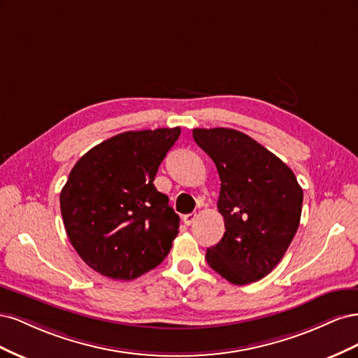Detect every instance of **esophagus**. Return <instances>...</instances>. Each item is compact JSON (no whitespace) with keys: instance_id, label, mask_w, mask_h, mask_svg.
Segmentation results:
<instances>
[{"instance_id":"obj_1","label":"esophagus","mask_w":358,"mask_h":358,"mask_svg":"<svg viewBox=\"0 0 358 358\" xmlns=\"http://www.w3.org/2000/svg\"><path fill=\"white\" fill-rule=\"evenodd\" d=\"M196 218H197V213L192 212V213H188L183 216V222H185V225H191L194 221H196Z\"/></svg>"}]
</instances>
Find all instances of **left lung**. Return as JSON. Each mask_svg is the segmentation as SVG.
I'll return each mask as SVG.
<instances>
[{"label": "left lung", "instance_id": "obj_1", "mask_svg": "<svg viewBox=\"0 0 358 358\" xmlns=\"http://www.w3.org/2000/svg\"><path fill=\"white\" fill-rule=\"evenodd\" d=\"M192 137L221 179L225 233L208 248V264L234 285L255 282L272 272L294 239L303 189L284 161L237 129L194 128Z\"/></svg>", "mask_w": 358, "mask_h": 358}]
</instances>
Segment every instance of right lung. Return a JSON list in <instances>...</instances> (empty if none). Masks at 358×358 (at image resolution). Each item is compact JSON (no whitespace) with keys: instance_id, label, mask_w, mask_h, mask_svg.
<instances>
[{"instance_id":"1","label":"right lung","mask_w":358,"mask_h":358,"mask_svg":"<svg viewBox=\"0 0 358 358\" xmlns=\"http://www.w3.org/2000/svg\"><path fill=\"white\" fill-rule=\"evenodd\" d=\"M180 128L127 131L88 150L70 171L59 204L69 239L103 276L131 280L167 257L179 215L154 179Z\"/></svg>"}]
</instances>
